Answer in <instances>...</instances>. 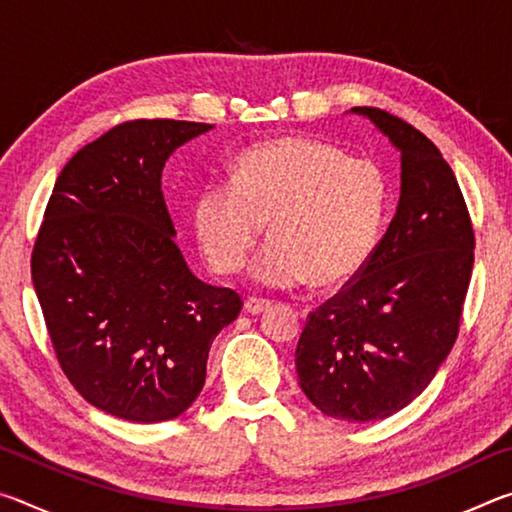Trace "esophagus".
I'll return each instance as SVG.
<instances>
[{"instance_id": "34e87169", "label": "esophagus", "mask_w": 512, "mask_h": 512, "mask_svg": "<svg viewBox=\"0 0 512 512\" xmlns=\"http://www.w3.org/2000/svg\"><path fill=\"white\" fill-rule=\"evenodd\" d=\"M268 307H271V300L257 298V296H248V298H246L248 314H262V311H266Z\"/></svg>"}]
</instances>
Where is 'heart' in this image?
Segmentation results:
<instances>
[{"label": "heart", "instance_id": "b5f03b06", "mask_svg": "<svg viewBox=\"0 0 512 512\" xmlns=\"http://www.w3.org/2000/svg\"><path fill=\"white\" fill-rule=\"evenodd\" d=\"M388 178L375 160L311 137L271 140L239 155L232 180L201 187L194 228L216 273H237L268 223L253 277L273 289H332L357 275L377 246Z\"/></svg>", "mask_w": 512, "mask_h": 512}]
</instances>
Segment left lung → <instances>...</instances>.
Returning a JSON list of instances; mask_svg holds the SVG:
<instances>
[{"label": "left lung", "instance_id": "8db88e82", "mask_svg": "<svg viewBox=\"0 0 512 512\" xmlns=\"http://www.w3.org/2000/svg\"><path fill=\"white\" fill-rule=\"evenodd\" d=\"M354 112L402 153L400 205L366 266L309 311L296 370L325 415L375 422L411 404L454 348L474 228L452 167L427 135L381 108Z\"/></svg>", "mask_w": 512, "mask_h": 512}]
</instances>
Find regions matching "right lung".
Wrapping results in <instances>:
<instances>
[{
	"label": "right lung",
	"instance_id": "right-lung-1",
	"mask_svg": "<svg viewBox=\"0 0 512 512\" xmlns=\"http://www.w3.org/2000/svg\"><path fill=\"white\" fill-rule=\"evenodd\" d=\"M210 128L135 119L85 144L60 171L33 244V287L60 368L121 420L185 413L212 341L244 305L189 271L162 194L169 155Z\"/></svg>",
	"mask_w": 512,
	"mask_h": 512
}]
</instances>
